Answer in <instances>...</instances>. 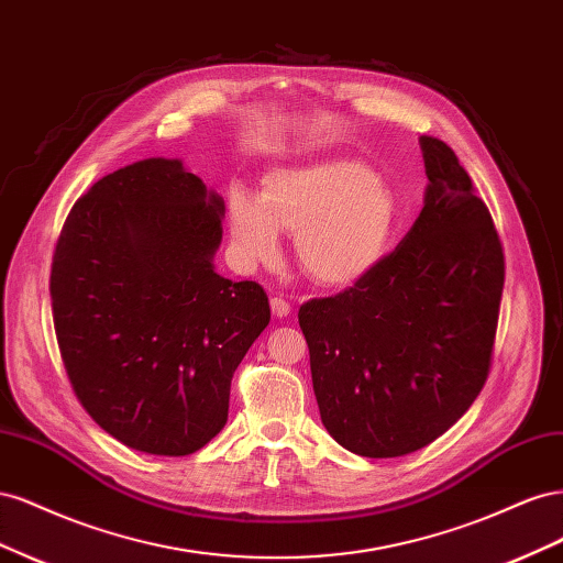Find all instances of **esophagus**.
<instances>
[{"label":"esophagus","instance_id":"1","mask_svg":"<svg viewBox=\"0 0 563 563\" xmlns=\"http://www.w3.org/2000/svg\"><path fill=\"white\" fill-rule=\"evenodd\" d=\"M269 308H272V314L275 317H288L291 314V305H288L284 298H279V296H275V298H269Z\"/></svg>","mask_w":563,"mask_h":563}]
</instances>
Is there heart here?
Instances as JSON below:
<instances>
[{
    "mask_svg": "<svg viewBox=\"0 0 563 563\" xmlns=\"http://www.w3.org/2000/svg\"><path fill=\"white\" fill-rule=\"evenodd\" d=\"M228 223L244 261L277 258L279 227L296 234L305 275L321 286L345 288L383 261L397 223V199L371 166L329 157L269 168L261 199L234 187Z\"/></svg>",
    "mask_w": 563,
    "mask_h": 563,
    "instance_id": "1",
    "label": "heart"
}]
</instances>
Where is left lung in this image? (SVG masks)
I'll return each instance as SVG.
<instances>
[{
    "label": "left lung",
    "instance_id": "8db88e82",
    "mask_svg": "<svg viewBox=\"0 0 563 563\" xmlns=\"http://www.w3.org/2000/svg\"><path fill=\"white\" fill-rule=\"evenodd\" d=\"M428 192L364 279L300 305L323 428L364 457L432 444L479 395L493 360L505 253L455 152L420 135Z\"/></svg>",
    "mask_w": 563,
    "mask_h": 563
}]
</instances>
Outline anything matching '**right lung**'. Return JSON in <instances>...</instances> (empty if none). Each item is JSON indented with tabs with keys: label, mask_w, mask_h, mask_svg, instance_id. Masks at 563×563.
<instances>
[{
	"label": "right lung",
	"mask_w": 563,
	"mask_h": 563,
	"mask_svg": "<svg viewBox=\"0 0 563 563\" xmlns=\"http://www.w3.org/2000/svg\"><path fill=\"white\" fill-rule=\"evenodd\" d=\"M223 213L180 159L152 157L100 178L65 218L48 286L60 356L84 411L129 449L207 446L269 323L261 284L213 269Z\"/></svg>",
	"instance_id": "right-lung-1"
}]
</instances>
